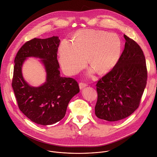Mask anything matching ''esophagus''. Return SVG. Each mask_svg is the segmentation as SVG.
<instances>
[{"label":"esophagus","mask_w":157,"mask_h":157,"mask_svg":"<svg viewBox=\"0 0 157 157\" xmlns=\"http://www.w3.org/2000/svg\"><path fill=\"white\" fill-rule=\"evenodd\" d=\"M79 86L80 89H82L84 88L85 87L87 86V84H86V83H84V82H80L79 84Z\"/></svg>","instance_id":"1"}]
</instances>
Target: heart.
<instances>
[{"mask_svg":"<svg viewBox=\"0 0 157 157\" xmlns=\"http://www.w3.org/2000/svg\"><path fill=\"white\" fill-rule=\"evenodd\" d=\"M122 42L118 36L106 31L84 29L78 31L73 42L64 39L59 48V60L63 71L73 75L83 69L87 57L92 68L99 75L110 72L121 57Z\"/></svg>","mask_w":157,"mask_h":157,"instance_id":"obj_1","label":"heart"}]
</instances>
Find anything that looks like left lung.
Listing matches in <instances>:
<instances>
[{"label": "left lung", "instance_id": "left-lung-1", "mask_svg": "<svg viewBox=\"0 0 157 157\" xmlns=\"http://www.w3.org/2000/svg\"><path fill=\"white\" fill-rule=\"evenodd\" d=\"M124 48L117 65L97 83L95 114L116 121L130 116L138 107L146 86L147 71L143 51L124 34Z\"/></svg>", "mask_w": 157, "mask_h": 157}]
</instances>
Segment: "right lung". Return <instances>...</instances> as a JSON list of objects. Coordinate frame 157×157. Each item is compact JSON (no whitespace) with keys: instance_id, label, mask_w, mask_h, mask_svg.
<instances>
[{"instance_id":"obj_1","label":"right lung","mask_w":157,"mask_h":157,"mask_svg":"<svg viewBox=\"0 0 157 157\" xmlns=\"http://www.w3.org/2000/svg\"><path fill=\"white\" fill-rule=\"evenodd\" d=\"M58 36L34 38L18 50L14 63L12 87L22 113L33 122L47 126L63 119L70 100L79 92L77 81L60 76L57 60ZM28 57L41 59L46 71V81L39 87L31 86L24 79L22 66Z\"/></svg>"}]
</instances>
